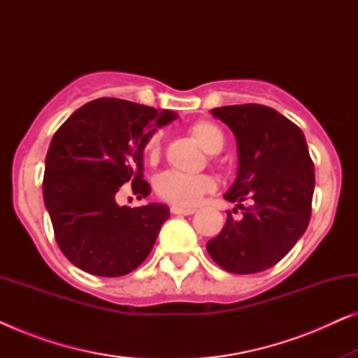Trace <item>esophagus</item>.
I'll return each mask as SVG.
<instances>
[{"label": "esophagus", "instance_id": "obj_1", "mask_svg": "<svg viewBox=\"0 0 358 358\" xmlns=\"http://www.w3.org/2000/svg\"><path fill=\"white\" fill-rule=\"evenodd\" d=\"M195 208H185V207H178V205H173L171 207V213L173 215H192Z\"/></svg>", "mask_w": 358, "mask_h": 358}]
</instances>
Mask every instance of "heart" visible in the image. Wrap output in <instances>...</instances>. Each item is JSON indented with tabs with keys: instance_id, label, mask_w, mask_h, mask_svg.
<instances>
[{
	"instance_id": "b5f03b06",
	"label": "heart",
	"mask_w": 358,
	"mask_h": 358,
	"mask_svg": "<svg viewBox=\"0 0 358 358\" xmlns=\"http://www.w3.org/2000/svg\"><path fill=\"white\" fill-rule=\"evenodd\" d=\"M189 134L200 145V148L210 155L218 153L224 145V135L217 125L207 120H199L189 129ZM163 134L155 131L145 141L143 153L148 163L155 164L161 156ZM155 189L161 199L178 207H195L205 194L212 192L215 182L212 178L205 174L190 176L179 171H164L155 180Z\"/></svg>"
}]
</instances>
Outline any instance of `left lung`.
I'll return each instance as SVG.
<instances>
[{
    "mask_svg": "<svg viewBox=\"0 0 358 358\" xmlns=\"http://www.w3.org/2000/svg\"><path fill=\"white\" fill-rule=\"evenodd\" d=\"M210 112L236 136L238 174L224 199L236 203L243 217L234 220L228 212L207 251L227 272L267 271L290 252L310 223L315 164L305 135L267 106H224ZM246 199L249 208L242 205Z\"/></svg>",
    "mask_w": 358,
    "mask_h": 358,
    "instance_id": "8db88e82",
    "label": "left lung"
}]
</instances>
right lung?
Listing matches in <instances>:
<instances>
[{
	"mask_svg": "<svg viewBox=\"0 0 358 358\" xmlns=\"http://www.w3.org/2000/svg\"><path fill=\"white\" fill-rule=\"evenodd\" d=\"M136 102L101 97L80 107L55 131L43 173V202L58 248L78 268L99 277H120L148 257L169 208L117 203L122 185L136 199L148 197L143 146L178 119Z\"/></svg>",
	"mask_w": 358,
	"mask_h": 358,
	"instance_id": "right-lung-1",
	"label": "right lung"
}]
</instances>
